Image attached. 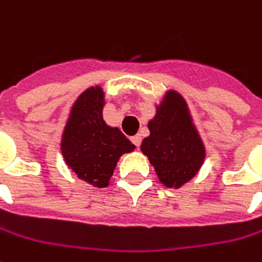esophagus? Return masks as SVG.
Wrapping results in <instances>:
<instances>
[{
    "label": "esophagus",
    "instance_id": "34e87169",
    "mask_svg": "<svg viewBox=\"0 0 262 262\" xmlns=\"http://www.w3.org/2000/svg\"><path fill=\"white\" fill-rule=\"evenodd\" d=\"M132 142H133V145L136 146V147H139V146H140V143H142V136H140V135L133 136V138H132Z\"/></svg>",
    "mask_w": 262,
    "mask_h": 262
}]
</instances>
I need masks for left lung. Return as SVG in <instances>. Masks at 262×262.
<instances>
[{"label": "left lung", "mask_w": 262, "mask_h": 262, "mask_svg": "<svg viewBox=\"0 0 262 262\" xmlns=\"http://www.w3.org/2000/svg\"><path fill=\"white\" fill-rule=\"evenodd\" d=\"M147 127L150 135L143 139L142 152L165 186L181 188L196 175L205 159V147L182 96L168 92Z\"/></svg>", "instance_id": "1"}]
</instances>
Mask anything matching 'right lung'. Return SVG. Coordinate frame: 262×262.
Masks as SVG:
<instances>
[{
    "label": "right lung",
    "mask_w": 262,
    "mask_h": 262,
    "mask_svg": "<svg viewBox=\"0 0 262 262\" xmlns=\"http://www.w3.org/2000/svg\"><path fill=\"white\" fill-rule=\"evenodd\" d=\"M103 104L101 87H90L80 94L61 139V154L67 166L96 188L107 186L119 158L135 149L122 132L103 120Z\"/></svg>",
    "instance_id": "1"
}]
</instances>
